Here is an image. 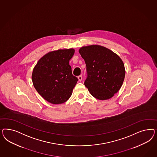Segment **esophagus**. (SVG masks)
Returning <instances> with one entry per match:
<instances>
[{
  "label": "esophagus",
  "mask_w": 157,
  "mask_h": 157,
  "mask_svg": "<svg viewBox=\"0 0 157 157\" xmlns=\"http://www.w3.org/2000/svg\"><path fill=\"white\" fill-rule=\"evenodd\" d=\"M78 80H79V81L81 82L82 80V75H79V76L78 77Z\"/></svg>",
  "instance_id": "34e87169"
}]
</instances>
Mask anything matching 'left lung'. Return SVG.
<instances>
[{
    "label": "left lung",
    "instance_id": "left-lung-1",
    "mask_svg": "<svg viewBox=\"0 0 157 157\" xmlns=\"http://www.w3.org/2000/svg\"><path fill=\"white\" fill-rule=\"evenodd\" d=\"M79 52L86 65L85 85L95 98L108 100L123 85L125 70L119 56L106 48L91 45L81 48Z\"/></svg>",
    "mask_w": 157,
    "mask_h": 157
}]
</instances>
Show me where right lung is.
I'll return each mask as SVG.
<instances>
[{
  "label": "right lung",
  "instance_id": "add662e5",
  "mask_svg": "<svg viewBox=\"0 0 157 157\" xmlns=\"http://www.w3.org/2000/svg\"><path fill=\"white\" fill-rule=\"evenodd\" d=\"M74 52L72 48L49 52L34 67L32 79L34 88L52 104L66 102L76 85L78 78L72 75L69 63Z\"/></svg>",
  "mask_w": 157,
  "mask_h": 157
}]
</instances>
